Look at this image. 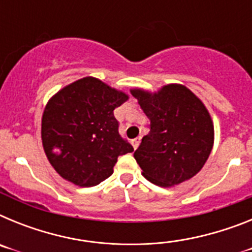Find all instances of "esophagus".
Listing matches in <instances>:
<instances>
[{
    "label": "esophagus",
    "instance_id": "34e87169",
    "mask_svg": "<svg viewBox=\"0 0 252 252\" xmlns=\"http://www.w3.org/2000/svg\"><path fill=\"white\" fill-rule=\"evenodd\" d=\"M140 141H141V136H137V137H135V139L131 140V144H132L133 149H137V148H139Z\"/></svg>",
    "mask_w": 252,
    "mask_h": 252
}]
</instances>
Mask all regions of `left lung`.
Returning <instances> with one entry per match:
<instances>
[{"label":"left lung","instance_id":"left-lung-1","mask_svg":"<svg viewBox=\"0 0 252 252\" xmlns=\"http://www.w3.org/2000/svg\"><path fill=\"white\" fill-rule=\"evenodd\" d=\"M150 120L133 157L149 182L171 187L194 177L203 168L213 146V124L194 93L180 84L158 93L131 91Z\"/></svg>","mask_w":252,"mask_h":252}]
</instances>
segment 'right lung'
<instances>
[{
  "label": "right lung",
  "instance_id": "1",
  "mask_svg": "<svg viewBox=\"0 0 252 252\" xmlns=\"http://www.w3.org/2000/svg\"><path fill=\"white\" fill-rule=\"evenodd\" d=\"M127 98L87 77L64 87L48 102L41 121L43 146L64 179L79 187L97 186L111 177L117 158L132 153L113 115Z\"/></svg>",
  "mask_w": 252,
  "mask_h": 252
}]
</instances>
